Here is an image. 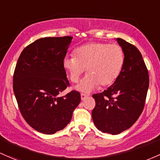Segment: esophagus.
<instances>
[{"label":"esophagus","mask_w":160,"mask_h":160,"mask_svg":"<svg viewBox=\"0 0 160 160\" xmlns=\"http://www.w3.org/2000/svg\"><path fill=\"white\" fill-rule=\"evenodd\" d=\"M80 96H81V99H82V100H84V99H86V98L88 97V95H86V94L81 93V94H80Z\"/></svg>","instance_id":"obj_1"}]
</instances>
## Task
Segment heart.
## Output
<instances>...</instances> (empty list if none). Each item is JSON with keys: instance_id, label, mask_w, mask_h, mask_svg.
<instances>
[{"instance_id": "heart-1", "label": "heart", "mask_w": 160, "mask_h": 160, "mask_svg": "<svg viewBox=\"0 0 160 160\" xmlns=\"http://www.w3.org/2000/svg\"><path fill=\"white\" fill-rule=\"evenodd\" d=\"M75 57L65 56L62 66L73 83L79 81L87 70L88 74L77 87L78 90L89 92L99 85H112L120 75L124 64V54L116 44L91 42L78 47Z\"/></svg>"}]
</instances>
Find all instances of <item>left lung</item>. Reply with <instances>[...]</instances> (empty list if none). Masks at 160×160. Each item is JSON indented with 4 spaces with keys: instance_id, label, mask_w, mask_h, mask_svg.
Listing matches in <instances>:
<instances>
[{
    "instance_id": "1",
    "label": "left lung",
    "mask_w": 160,
    "mask_h": 160,
    "mask_svg": "<svg viewBox=\"0 0 160 160\" xmlns=\"http://www.w3.org/2000/svg\"><path fill=\"white\" fill-rule=\"evenodd\" d=\"M124 64L117 80L101 93L92 95V121L103 133L118 134L136 122L144 107L149 87L148 71L138 48L120 38Z\"/></svg>"
}]
</instances>
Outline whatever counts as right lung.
Returning a JSON list of instances; mask_svg holds the SVG:
<instances>
[{"instance_id": "right-lung-1", "label": "right lung", "mask_w": 160, "mask_h": 160, "mask_svg": "<svg viewBox=\"0 0 160 160\" xmlns=\"http://www.w3.org/2000/svg\"><path fill=\"white\" fill-rule=\"evenodd\" d=\"M71 36L45 37L21 52L13 74V92L19 108L32 128L45 134L64 129L80 102V94H59L69 86L62 61Z\"/></svg>"}]
</instances>
